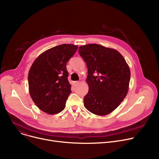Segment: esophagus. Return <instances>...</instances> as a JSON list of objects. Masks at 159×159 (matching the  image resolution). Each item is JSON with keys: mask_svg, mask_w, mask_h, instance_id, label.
Wrapping results in <instances>:
<instances>
[{"mask_svg": "<svg viewBox=\"0 0 159 159\" xmlns=\"http://www.w3.org/2000/svg\"><path fill=\"white\" fill-rule=\"evenodd\" d=\"M79 83H80V81H74L73 84H74V86H77L79 84Z\"/></svg>", "mask_w": 159, "mask_h": 159, "instance_id": "obj_1", "label": "esophagus"}]
</instances>
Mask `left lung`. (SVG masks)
Listing matches in <instances>:
<instances>
[{"label": "left lung", "mask_w": 159, "mask_h": 159, "mask_svg": "<svg viewBox=\"0 0 159 159\" xmlns=\"http://www.w3.org/2000/svg\"><path fill=\"white\" fill-rule=\"evenodd\" d=\"M79 53L86 63L88 93L84 105L93 114L110 113L126 97L130 70L122 55L115 49L97 44L80 46Z\"/></svg>", "instance_id": "obj_1"}]
</instances>
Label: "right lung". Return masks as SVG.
I'll list each match as a JSON object with an SVG mask.
<instances>
[{"label":"right lung","instance_id":"add662e5","mask_svg":"<svg viewBox=\"0 0 159 159\" xmlns=\"http://www.w3.org/2000/svg\"><path fill=\"white\" fill-rule=\"evenodd\" d=\"M78 46L64 44L46 50L33 63L28 73L30 95L43 111L53 115L62 111L71 93L66 64Z\"/></svg>","mask_w":159,"mask_h":159}]
</instances>
